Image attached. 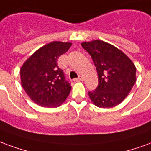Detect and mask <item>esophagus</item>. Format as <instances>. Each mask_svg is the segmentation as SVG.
<instances>
[{
	"label": "esophagus",
	"instance_id": "1",
	"mask_svg": "<svg viewBox=\"0 0 151 151\" xmlns=\"http://www.w3.org/2000/svg\"><path fill=\"white\" fill-rule=\"evenodd\" d=\"M83 80V77L82 76H79L77 79H75V81L76 82H80V81H82Z\"/></svg>",
	"mask_w": 151,
	"mask_h": 151
}]
</instances>
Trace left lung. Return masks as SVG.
Masks as SVG:
<instances>
[{"instance_id":"obj_1","label":"left lung","mask_w":151,"mask_h":151,"mask_svg":"<svg viewBox=\"0 0 151 151\" xmlns=\"http://www.w3.org/2000/svg\"><path fill=\"white\" fill-rule=\"evenodd\" d=\"M92 57L98 74V86L88 92L99 108H112L124 101L136 82V68L128 56L101 40L81 43Z\"/></svg>"}]
</instances>
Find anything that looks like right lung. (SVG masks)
Listing matches in <instances>:
<instances>
[{
    "mask_svg": "<svg viewBox=\"0 0 151 151\" xmlns=\"http://www.w3.org/2000/svg\"><path fill=\"white\" fill-rule=\"evenodd\" d=\"M71 42H52L39 48L20 70L23 88L42 107H58L70 93L71 83L57 64V59L71 47Z\"/></svg>",
    "mask_w": 151,
    "mask_h": 151,
    "instance_id": "right-lung-1",
    "label": "right lung"
}]
</instances>
